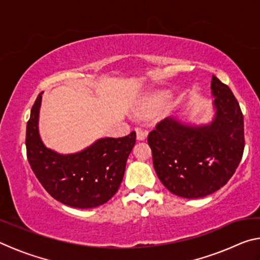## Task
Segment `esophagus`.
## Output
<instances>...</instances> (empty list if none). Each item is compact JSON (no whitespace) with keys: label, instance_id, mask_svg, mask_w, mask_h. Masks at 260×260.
Instances as JSON below:
<instances>
[{"label":"esophagus","instance_id":"34e87169","mask_svg":"<svg viewBox=\"0 0 260 260\" xmlns=\"http://www.w3.org/2000/svg\"><path fill=\"white\" fill-rule=\"evenodd\" d=\"M135 132H136V139H138L139 141H143L147 139V132H144L143 129L141 128H135Z\"/></svg>","mask_w":260,"mask_h":260}]
</instances>
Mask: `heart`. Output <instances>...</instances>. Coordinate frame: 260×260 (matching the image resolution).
<instances>
[{"instance_id": "1", "label": "heart", "mask_w": 260, "mask_h": 260, "mask_svg": "<svg viewBox=\"0 0 260 260\" xmlns=\"http://www.w3.org/2000/svg\"><path fill=\"white\" fill-rule=\"evenodd\" d=\"M166 102V95L165 94H157L149 99L146 103H143L138 109V112L140 116L142 117H152L156 114L159 110L162 108V105Z\"/></svg>"}]
</instances>
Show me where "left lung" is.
<instances>
[{"label": "left lung", "mask_w": 260, "mask_h": 260, "mask_svg": "<svg viewBox=\"0 0 260 260\" xmlns=\"http://www.w3.org/2000/svg\"><path fill=\"white\" fill-rule=\"evenodd\" d=\"M213 120L192 126L164 119L148 135L161 183L184 199H201L225 186L244 150L243 114L231 88L212 76Z\"/></svg>", "instance_id": "8db88e82"}]
</instances>
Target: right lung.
Masks as SVG:
<instances>
[{
	"instance_id": "1",
	"label": "right lung",
	"mask_w": 260,
	"mask_h": 260,
	"mask_svg": "<svg viewBox=\"0 0 260 260\" xmlns=\"http://www.w3.org/2000/svg\"><path fill=\"white\" fill-rule=\"evenodd\" d=\"M42 93L35 100L26 126V153L35 177L60 203L91 209L112 199L124 178L126 161L136 142L135 132L104 138L85 150L61 155L43 144L39 134Z\"/></svg>"
}]
</instances>
